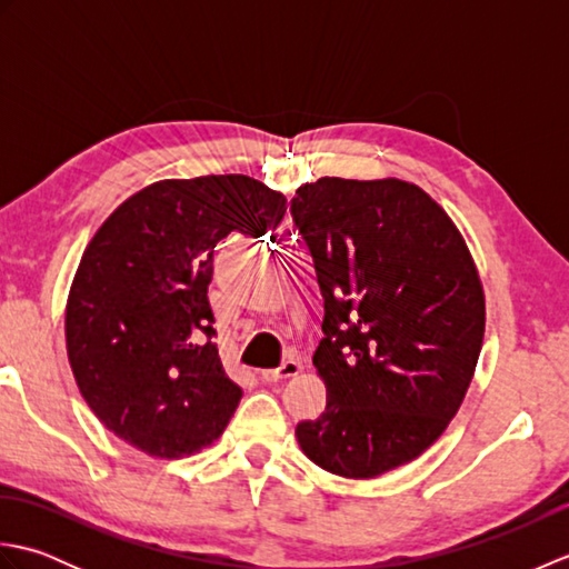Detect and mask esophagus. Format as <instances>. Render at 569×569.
Masks as SVG:
<instances>
[{"label": "esophagus", "mask_w": 569, "mask_h": 569, "mask_svg": "<svg viewBox=\"0 0 569 569\" xmlns=\"http://www.w3.org/2000/svg\"><path fill=\"white\" fill-rule=\"evenodd\" d=\"M300 371V361H296V359H286L281 367L278 369H266V371H261V381H266V383H276V381H281V379H291V377H296V373Z\"/></svg>", "instance_id": "1"}]
</instances>
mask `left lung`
<instances>
[{"instance_id":"1","label":"left lung","mask_w":569,"mask_h":569,"mask_svg":"<svg viewBox=\"0 0 569 569\" xmlns=\"http://www.w3.org/2000/svg\"><path fill=\"white\" fill-rule=\"evenodd\" d=\"M291 214L325 298L312 365L328 389L296 438L325 471L373 479L426 452L462 406L485 288L450 214L408 180L325 176Z\"/></svg>"}]
</instances>
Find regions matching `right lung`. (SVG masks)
I'll return each instance as SVG.
<instances>
[{
  "label": "right lung",
  "instance_id": "add662e5",
  "mask_svg": "<svg viewBox=\"0 0 569 569\" xmlns=\"http://www.w3.org/2000/svg\"><path fill=\"white\" fill-rule=\"evenodd\" d=\"M283 214L281 192L229 173L159 180L107 217L66 306L72 377L107 430L161 459L220 438L241 389L212 342L214 247L273 232Z\"/></svg>",
  "mask_w": 569,
  "mask_h": 569
}]
</instances>
